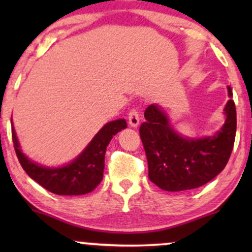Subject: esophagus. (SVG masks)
<instances>
[{"label":"esophagus","instance_id":"1","mask_svg":"<svg viewBox=\"0 0 252 252\" xmlns=\"http://www.w3.org/2000/svg\"><path fill=\"white\" fill-rule=\"evenodd\" d=\"M128 120H129L130 126H132V128H137L138 124H140V121H141L140 114H138L137 110L136 109L130 110V112L128 115Z\"/></svg>","mask_w":252,"mask_h":252}]
</instances>
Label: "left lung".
I'll list each match as a JSON object with an SVG mask.
<instances>
[{"label": "left lung", "instance_id": "8db88e82", "mask_svg": "<svg viewBox=\"0 0 252 252\" xmlns=\"http://www.w3.org/2000/svg\"><path fill=\"white\" fill-rule=\"evenodd\" d=\"M227 94L232 97L230 86ZM224 115L225 123L213 135L189 137L173 128L158 104L149 105L140 135L150 181L163 190L179 192L198 189L216 178L226 166L235 143L237 117L232 99L227 100Z\"/></svg>", "mask_w": 252, "mask_h": 252}]
</instances>
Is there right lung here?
I'll return each instance as SVG.
<instances>
[{
	"label": "right lung",
	"instance_id": "right-lung-1",
	"mask_svg": "<svg viewBox=\"0 0 252 252\" xmlns=\"http://www.w3.org/2000/svg\"><path fill=\"white\" fill-rule=\"evenodd\" d=\"M126 128V122L123 118L108 122L74 160L59 167H46L30 160L22 153L13 121L11 136L17 158L34 181L54 194L82 195L92 192L102 181L106 147L117 132Z\"/></svg>",
	"mask_w": 252,
	"mask_h": 252
}]
</instances>
